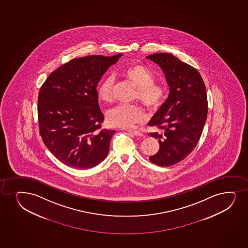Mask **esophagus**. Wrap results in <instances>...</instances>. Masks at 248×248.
Returning <instances> with one entry per match:
<instances>
[{
  "label": "esophagus",
  "instance_id": "1",
  "mask_svg": "<svg viewBox=\"0 0 248 248\" xmlns=\"http://www.w3.org/2000/svg\"><path fill=\"white\" fill-rule=\"evenodd\" d=\"M127 132L128 133H131V134H133L134 136H136V137H142L143 134L141 133V132H140V131H135V130H131V129H129V130H127Z\"/></svg>",
  "mask_w": 248,
  "mask_h": 248
}]
</instances>
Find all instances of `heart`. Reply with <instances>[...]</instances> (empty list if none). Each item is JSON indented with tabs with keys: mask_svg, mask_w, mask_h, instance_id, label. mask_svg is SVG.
Returning a JSON list of instances; mask_svg holds the SVG:
<instances>
[{
	"mask_svg": "<svg viewBox=\"0 0 248 248\" xmlns=\"http://www.w3.org/2000/svg\"><path fill=\"white\" fill-rule=\"evenodd\" d=\"M120 73L137 89L135 99H139L150 111L159 108L166 97L167 90L162 83L154 82V74L150 69L139 63H131L123 67ZM112 86L113 79L107 77L97 87V97L103 103L112 102ZM145 117V109L139 104H120L107 112V121L109 125L122 128L140 123Z\"/></svg>",
	"mask_w": 248,
	"mask_h": 248,
	"instance_id": "1",
	"label": "heart"
}]
</instances>
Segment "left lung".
<instances>
[{"label": "left lung", "instance_id": "left-lung-1", "mask_svg": "<svg viewBox=\"0 0 248 248\" xmlns=\"http://www.w3.org/2000/svg\"><path fill=\"white\" fill-rule=\"evenodd\" d=\"M146 59L161 68L170 87L167 99L148 123L162 131L150 134L159 144L150 160L171 166L188 156L200 140L208 115L206 88L196 68L172 54L157 53Z\"/></svg>", "mask_w": 248, "mask_h": 248}]
</instances>
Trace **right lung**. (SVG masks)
<instances>
[{"instance_id": "obj_1", "label": "right lung", "mask_w": 248, "mask_h": 248, "mask_svg": "<svg viewBox=\"0 0 248 248\" xmlns=\"http://www.w3.org/2000/svg\"><path fill=\"white\" fill-rule=\"evenodd\" d=\"M122 55L74 59L51 73L40 88V136L52 154L68 166L93 168L108 154L115 131L99 130L104 117L98 105L97 86Z\"/></svg>"}]
</instances>
